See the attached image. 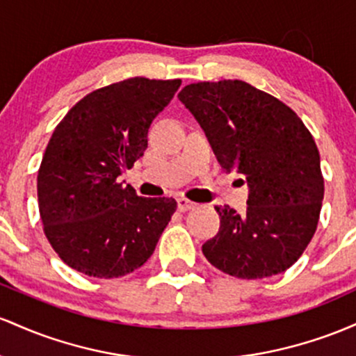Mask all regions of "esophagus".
Instances as JSON below:
<instances>
[{
    "mask_svg": "<svg viewBox=\"0 0 356 356\" xmlns=\"http://www.w3.org/2000/svg\"><path fill=\"white\" fill-rule=\"evenodd\" d=\"M178 202V210L179 211H188V210H193L195 207H197V203H193V202H190V200H186V198H178L177 200Z\"/></svg>",
    "mask_w": 356,
    "mask_h": 356,
    "instance_id": "1",
    "label": "esophagus"
}]
</instances>
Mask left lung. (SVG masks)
I'll return each instance as SVG.
<instances>
[{
    "mask_svg": "<svg viewBox=\"0 0 356 356\" xmlns=\"http://www.w3.org/2000/svg\"><path fill=\"white\" fill-rule=\"evenodd\" d=\"M178 97L223 170L249 185L245 213L215 207L220 230L203 255L234 277L284 273L313 238L325 195L313 136L291 107L242 81L190 83Z\"/></svg>",
    "mask_w": 356,
    "mask_h": 356,
    "instance_id": "1",
    "label": "left lung"
}]
</instances>
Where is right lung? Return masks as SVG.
Wrapping results in <instances>:
<instances>
[{"label":"right lung","mask_w":356,"mask_h":356,"mask_svg":"<svg viewBox=\"0 0 356 356\" xmlns=\"http://www.w3.org/2000/svg\"><path fill=\"white\" fill-rule=\"evenodd\" d=\"M181 81L133 77L90 92L55 127L40 165V217L58 257L90 277H121L154 252L177 210L118 178L145 154L151 122Z\"/></svg>","instance_id":"right-lung-1"}]
</instances>
